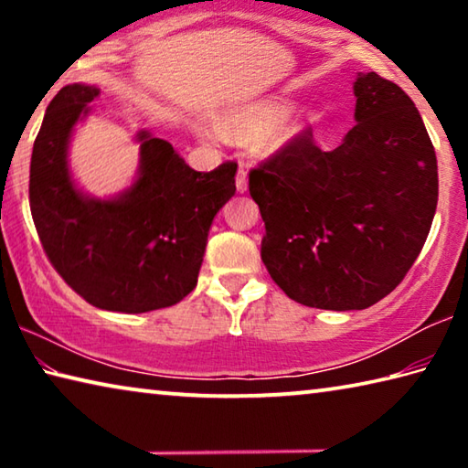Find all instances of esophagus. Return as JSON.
Instances as JSON below:
<instances>
[{
	"instance_id": "34e87169",
	"label": "esophagus",
	"mask_w": 468,
	"mask_h": 468,
	"mask_svg": "<svg viewBox=\"0 0 468 468\" xmlns=\"http://www.w3.org/2000/svg\"><path fill=\"white\" fill-rule=\"evenodd\" d=\"M235 186H237V192H239V194L248 192V171H245L243 167H239V171H237Z\"/></svg>"
}]
</instances>
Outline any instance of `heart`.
Masks as SVG:
<instances>
[{
    "label": "heart",
    "instance_id": "1",
    "mask_svg": "<svg viewBox=\"0 0 468 468\" xmlns=\"http://www.w3.org/2000/svg\"><path fill=\"white\" fill-rule=\"evenodd\" d=\"M287 111L289 102L281 99L250 102V105H243L231 111V113H227L220 120V128L227 133H233V136H256V133L271 128ZM318 120L320 115L315 111H303L297 117L284 120L276 126L273 124L275 128L268 132L262 140V148L266 153H276V150L287 148L299 136H303L307 130H312L318 123Z\"/></svg>",
    "mask_w": 468,
    "mask_h": 468
}]
</instances>
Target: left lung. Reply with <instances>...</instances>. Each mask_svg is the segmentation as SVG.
Instances as JSON below:
<instances>
[{"label":"left lung","instance_id":"1","mask_svg":"<svg viewBox=\"0 0 468 468\" xmlns=\"http://www.w3.org/2000/svg\"><path fill=\"white\" fill-rule=\"evenodd\" d=\"M357 123L335 150L312 130L250 171L262 262L301 305L366 310L421 251L438 206V163L409 94L376 72L355 82Z\"/></svg>","mask_w":468,"mask_h":468}]
</instances>
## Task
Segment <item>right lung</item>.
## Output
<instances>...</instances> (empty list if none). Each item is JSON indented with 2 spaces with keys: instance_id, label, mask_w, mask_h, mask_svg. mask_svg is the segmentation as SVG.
<instances>
[{
  "instance_id": "right-lung-1",
  "label": "right lung",
  "mask_w": 468,
  "mask_h": 468,
  "mask_svg": "<svg viewBox=\"0 0 468 468\" xmlns=\"http://www.w3.org/2000/svg\"><path fill=\"white\" fill-rule=\"evenodd\" d=\"M99 97L63 86L47 107L30 158V212L45 256L99 310L144 314L196 289L206 237L235 194L237 163L200 173L167 140L140 133V177L117 200H90L69 181L66 150L78 117Z\"/></svg>"
}]
</instances>
